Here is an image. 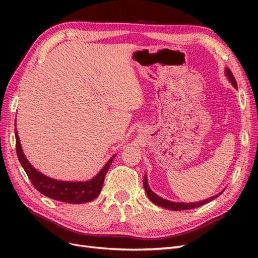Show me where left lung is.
<instances>
[{"label": "left lung", "instance_id": "obj_1", "mask_svg": "<svg viewBox=\"0 0 258 258\" xmlns=\"http://www.w3.org/2000/svg\"><path fill=\"white\" fill-rule=\"evenodd\" d=\"M225 73H226V76L228 77V80L230 81V83L232 84L233 87H235L236 89H238V87H237V82H236L235 77H233L231 71H230V70H229L228 68H226ZM143 184H144V188H145L147 197L150 198V200L153 202V204L157 205V206H159V207H161V208H165V209H168V210H172V211L190 210V209H195V208L201 207V206H204V205L208 204V202L212 201L213 199H215L216 197L220 196V195H222V192H223V191H221L220 194L215 195L214 197H211V198H209V199L202 200V201H199V202H191V204H183V202H173V201H170V200H166V199H163V198L159 197L158 195H156L154 191H152V189L150 188V186H148L146 175L144 176Z\"/></svg>", "mask_w": 258, "mask_h": 258}]
</instances>
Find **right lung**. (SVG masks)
Instances as JSON below:
<instances>
[{"instance_id":"right-lung-1","label":"right lung","mask_w":258,"mask_h":258,"mask_svg":"<svg viewBox=\"0 0 258 258\" xmlns=\"http://www.w3.org/2000/svg\"><path fill=\"white\" fill-rule=\"evenodd\" d=\"M15 126H16V124H15ZM15 136H16L17 156L21 166L28 174L31 183H32L35 188L41 194H43L44 196L51 198L53 200L67 202V204H86V202L92 201L99 196L104 183V177L115 156H113V157L105 163V166L100 170V172L95 177L89 179V181H58V179L50 178L44 175L43 173L38 172L34 167H32V165L28 161L25 154L22 152L17 129H15Z\"/></svg>"}]
</instances>
